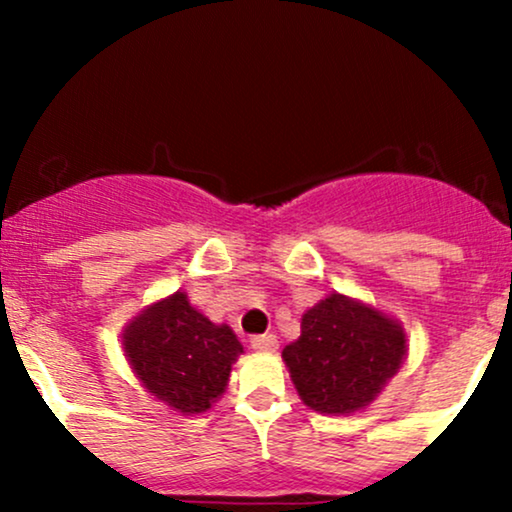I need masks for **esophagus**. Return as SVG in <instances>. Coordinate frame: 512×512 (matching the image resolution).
Here are the masks:
<instances>
[{
  "instance_id": "34e87169",
  "label": "esophagus",
  "mask_w": 512,
  "mask_h": 512,
  "mask_svg": "<svg viewBox=\"0 0 512 512\" xmlns=\"http://www.w3.org/2000/svg\"><path fill=\"white\" fill-rule=\"evenodd\" d=\"M252 349L260 351V354H272L279 349V339H276V334H260V337H252Z\"/></svg>"
}]
</instances>
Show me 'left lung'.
<instances>
[{
	"label": "left lung",
	"instance_id": "1",
	"mask_svg": "<svg viewBox=\"0 0 512 512\" xmlns=\"http://www.w3.org/2000/svg\"><path fill=\"white\" fill-rule=\"evenodd\" d=\"M407 351V332L397 317L334 291L305 310L301 337L281 358L305 407L349 416L378 399Z\"/></svg>",
	"mask_w": 512,
	"mask_h": 512
}]
</instances>
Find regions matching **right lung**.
<instances>
[{"label": "right lung", "instance_id": "add662e5", "mask_svg": "<svg viewBox=\"0 0 512 512\" xmlns=\"http://www.w3.org/2000/svg\"><path fill=\"white\" fill-rule=\"evenodd\" d=\"M122 351L151 397L192 416L219 402L243 344L226 322H211L185 291H175L122 327Z\"/></svg>", "mask_w": 512, "mask_h": 512}]
</instances>
